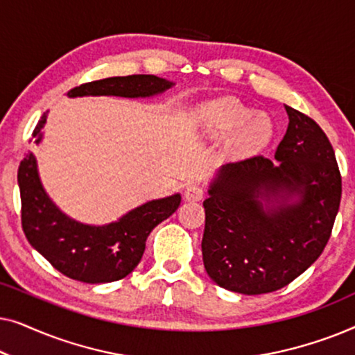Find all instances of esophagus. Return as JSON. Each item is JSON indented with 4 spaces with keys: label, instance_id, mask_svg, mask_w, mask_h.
Returning a JSON list of instances; mask_svg holds the SVG:
<instances>
[{
    "label": "esophagus",
    "instance_id": "34e87169",
    "mask_svg": "<svg viewBox=\"0 0 355 355\" xmlns=\"http://www.w3.org/2000/svg\"><path fill=\"white\" fill-rule=\"evenodd\" d=\"M184 197H186L187 202H198V200H202V198H203V189L200 186H196V184H192V186H187L186 187Z\"/></svg>",
    "mask_w": 355,
    "mask_h": 355
}]
</instances>
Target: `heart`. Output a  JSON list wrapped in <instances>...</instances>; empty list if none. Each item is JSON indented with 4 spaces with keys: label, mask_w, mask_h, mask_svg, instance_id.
<instances>
[{
    "label": "heart",
    "mask_w": 355,
    "mask_h": 355,
    "mask_svg": "<svg viewBox=\"0 0 355 355\" xmlns=\"http://www.w3.org/2000/svg\"><path fill=\"white\" fill-rule=\"evenodd\" d=\"M203 128L210 135H223L236 128L234 145L237 148L255 147L270 137L271 124L265 116H254V111L239 101H221L207 110Z\"/></svg>",
    "instance_id": "heart-1"
}]
</instances>
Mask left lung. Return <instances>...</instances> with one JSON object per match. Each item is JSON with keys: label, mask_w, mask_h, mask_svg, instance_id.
Masks as SVG:
<instances>
[{"label": "left lung", "mask_w": 355, "mask_h": 355, "mask_svg": "<svg viewBox=\"0 0 355 355\" xmlns=\"http://www.w3.org/2000/svg\"><path fill=\"white\" fill-rule=\"evenodd\" d=\"M275 159L226 163L210 182L203 265L218 286L257 295L278 291L322 255L341 202V174L322 128L284 106Z\"/></svg>", "instance_id": "obj_1"}]
</instances>
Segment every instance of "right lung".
<instances>
[{
	"label": "right lung",
	"mask_w": 355,
	"mask_h": 355,
	"mask_svg": "<svg viewBox=\"0 0 355 355\" xmlns=\"http://www.w3.org/2000/svg\"><path fill=\"white\" fill-rule=\"evenodd\" d=\"M173 85L171 80L148 74L108 77L76 87L67 92V96L148 98L163 94ZM45 123L46 113L32 134L35 144L42 142ZM17 182L22 202V230L27 241L60 273L90 284L123 279L134 271L153 227L181 205V193H173L132 208L118 221L101 226L85 225L62 213L48 197L38 176L33 153L26 155L19 164Z\"/></svg>",
	"instance_id": "right-lung-1"
}]
</instances>
